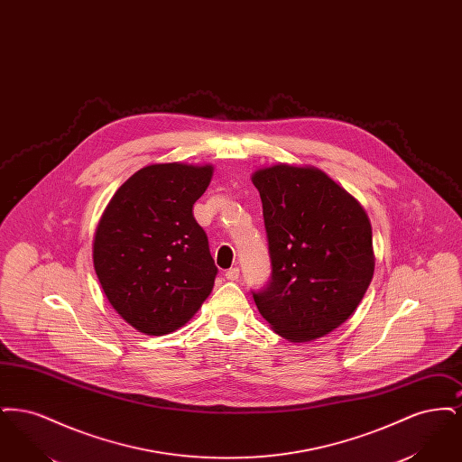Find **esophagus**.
Wrapping results in <instances>:
<instances>
[{"mask_svg":"<svg viewBox=\"0 0 462 462\" xmlns=\"http://www.w3.org/2000/svg\"><path fill=\"white\" fill-rule=\"evenodd\" d=\"M239 275H241V272H239V268H237V266H234V268H230V270H226V272H225V277H226L228 281H237V279H239Z\"/></svg>","mask_w":462,"mask_h":462,"instance_id":"34e87169","label":"esophagus"}]
</instances>
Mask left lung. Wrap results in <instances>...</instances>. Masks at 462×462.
<instances>
[{
  "mask_svg": "<svg viewBox=\"0 0 462 462\" xmlns=\"http://www.w3.org/2000/svg\"><path fill=\"white\" fill-rule=\"evenodd\" d=\"M272 275L254 303L289 341L322 337L352 317L374 275L364 208L324 171L275 164L254 171Z\"/></svg>",
  "mask_w": 462,
  "mask_h": 462,
  "instance_id": "obj_1",
  "label": "left lung"
}]
</instances>
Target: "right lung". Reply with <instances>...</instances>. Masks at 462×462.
Instances as JSON below:
<instances>
[{
  "mask_svg": "<svg viewBox=\"0 0 462 462\" xmlns=\"http://www.w3.org/2000/svg\"><path fill=\"white\" fill-rule=\"evenodd\" d=\"M213 166L151 164L110 199L93 264L110 305L134 329L162 336L185 326L211 294L218 268L192 208Z\"/></svg>",
  "mask_w": 462,
  "mask_h": 462,
  "instance_id": "1",
  "label": "right lung"
}]
</instances>
